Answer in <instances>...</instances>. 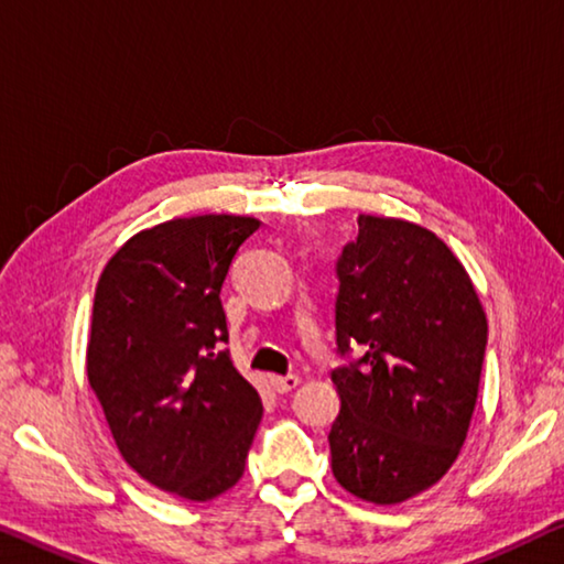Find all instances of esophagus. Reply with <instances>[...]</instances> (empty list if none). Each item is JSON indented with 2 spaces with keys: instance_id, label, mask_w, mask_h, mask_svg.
I'll return each mask as SVG.
<instances>
[{
  "instance_id": "34e87169",
  "label": "esophagus",
  "mask_w": 564,
  "mask_h": 564,
  "mask_svg": "<svg viewBox=\"0 0 564 564\" xmlns=\"http://www.w3.org/2000/svg\"><path fill=\"white\" fill-rule=\"evenodd\" d=\"M299 377L296 373H289V377H271V387L279 391V394H289V391H293L299 387Z\"/></svg>"
}]
</instances>
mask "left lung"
I'll return each mask as SVG.
<instances>
[{"instance_id":"left-lung-1","label":"left lung","mask_w":564,"mask_h":564,"mask_svg":"<svg viewBox=\"0 0 564 564\" xmlns=\"http://www.w3.org/2000/svg\"><path fill=\"white\" fill-rule=\"evenodd\" d=\"M336 346L359 361L330 371L341 411L330 424L338 485L399 505L436 485L475 414L487 316L459 258L401 218L359 216L336 263Z\"/></svg>"}]
</instances>
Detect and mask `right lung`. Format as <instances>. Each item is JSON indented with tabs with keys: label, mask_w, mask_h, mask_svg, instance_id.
Returning <instances> with one entry per match:
<instances>
[{
	"label": "right lung",
	"mask_w": 564,
	"mask_h": 564,
	"mask_svg": "<svg viewBox=\"0 0 564 564\" xmlns=\"http://www.w3.org/2000/svg\"><path fill=\"white\" fill-rule=\"evenodd\" d=\"M248 216H195L132 236L97 281L87 381L122 459L170 495L208 502L243 477L263 404L228 348L220 289Z\"/></svg>",
	"instance_id": "right-lung-1"
}]
</instances>
